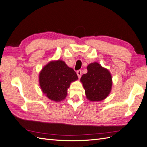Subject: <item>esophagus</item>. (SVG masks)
I'll return each instance as SVG.
<instances>
[{"label":"esophagus","mask_w":147,"mask_h":147,"mask_svg":"<svg viewBox=\"0 0 147 147\" xmlns=\"http://www.w3.org/2000/svg\"><path fill=\"white\" fill-rule=\"evenodd\" d=\"M82 70H77V76H78V78H80L81 77V76H82Z\"/></svg>","instance_id":"obj_1"}]
</instances>
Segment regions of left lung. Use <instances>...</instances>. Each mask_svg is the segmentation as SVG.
Here are the masks:
<instances>
[{
  "label": "left lung",
  "instance_id": "8db88e82",
  "mask_svg": "<svg viewBox=\"0 0 147 147\" xmlns=\"http://www.w3.org/2000/svg\"><path fill=\"white\" fill-rule=\"evenodd\" d=\"M87 73L82 76L87 98L90 101H101L109 95L112 88V76L108 70L95 62L89 64Z\"/></svg>",
  "mask_w": 147,
  "mask_h": 147
}]
</instances>
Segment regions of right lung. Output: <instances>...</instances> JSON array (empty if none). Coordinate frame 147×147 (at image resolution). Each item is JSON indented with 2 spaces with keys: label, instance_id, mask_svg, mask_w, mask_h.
Masks as SVG:
<instances>
[{
  "label": "right lung",
  "instance_id": "right-lung-1",
  "mask_svg": "<svg viewBox=\"0 0 147 147\" xmlns=\"http://www.w3.org/2000/svg\"><path fill=\"white\" fill-rule=\"evenodd\" d=\"M77 79L76 71L62 60L49 63L39 74L42 92L49 99L56 102L66 97L70 83Z\"/></svg>",
  "mask_w": 147,
  "mask_h": 147
}]
</instances>
